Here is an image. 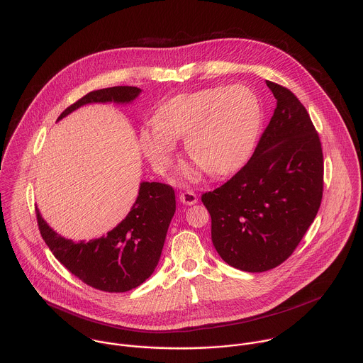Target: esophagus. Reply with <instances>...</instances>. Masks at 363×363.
<instances>
[{
	"label": "esophagus",
	"mask_w": 363,
	"mask_h": 363,
	"mask_svg": "<svg viewBox=\"0 0 363 363\" xmlns=\"http://www.w3.org/2000/svg\"><path fill=\"white\" fill-rule=\"evenodd\" d=\"M179 200H180V203H183V204H186V206H194V204L199 201L197 196H196L193 191L182 193V194L179 196Z\"/></svg>",
	"instance_id": "esophagus-1"
}]
</instances>
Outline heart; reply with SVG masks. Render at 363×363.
Returning <instances> with one entry per match:
<instances>
[{"label": "heart", "mask_w": 363, "mask_h": 363, "mask_svg": "<svg viewBox=\"0 0 363 363\" xmlns=\"http://www.w3.org/2000/svg\"><path fill=\"white\" fill-rule=\"evenodd\" d=\"M261 106L245 85L180 94L162 104L156 120L140 131V144L157 172L169 167L177 138H186L189 155L215 176L238 170L249 157L259 133ZM203 166L184 167L197 177Z\"/></svg>", "instance_id": "obj_1"}]
</instances>
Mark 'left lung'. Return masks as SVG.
<instances>
[{
  "label": "left lung",
  "mask_w": 363,
  "mask_h": 363,
  "mask_svg": "<svg viewBox=\"0 0 363 363\" xmlns=\"http://www.w3.org/2000/svg\"><path fill=\"white\" fill-rule=\"evenodd\" d=\"M277 107L249 162L203 194L211 239L229 265L262 272L288 259L309 229L323 197V151L305 106L267 81Z\"/></svg>",
  "instance_id": "left-lung-1"
}]
</instances>
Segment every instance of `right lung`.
I'll use <instances>...</instances> for the list:
<instances>
[{
    "label": "right lung",
    "mask_w": 363,
    "mask_h": 363,
    "mask_svg": "<svg viewBox=\"0 0 363 363\" xmlns=\"http://www.w3.org/2000/svg\"><path fill=\"white\" fill-rule=\"evenodd\" d=\"M140 94L141 89L135 86L94 91L67 107L57 121L85 104H131ZM174 211L176 197L170 186L143 182L128 215L106 236L89 242L62 238L48 225L38 208L36 216L43 240L69 272L95 289L127 292L155 271Z\"/></svg>",
    "instance_id": "1"
}]
</instances>
